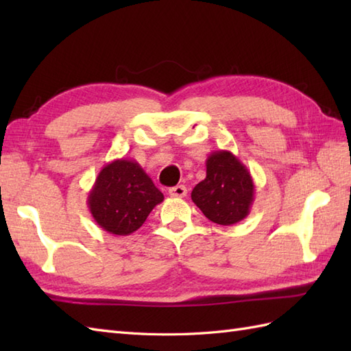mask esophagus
<instances>
[{
  "mask_svg": "<svg viewBox=\"0 0 351 351\" xmlns=\"http://www.w3.org/2000/svg\"><path fill=\"white\" fill-rule=\"evenodd\" d=\"M187 195V189L184 185H176V187H171L169 190V196L170 197H184Z\"/></svg>",
  "mask_w": 351,
  "mask_h": 351,
  "instance_id": "obj_1",
  "label": "esophagus"
}]
</instances>
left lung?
<instances>
[{"mask_svg":"<svg viewBox=\"0 0 351 351\" xmlns=\"http://www.w3.org/2000/svg\"><path fill=\"white\" fill-rule=\"evenodd\" d=\"M191 200L208 220L230 226L249 215L255 182L232 152L214 151L206 158V178L193 189Z\"/></svg>","mask_w":351,"mask_h":351,"instance_id":"obj_1","label":"left lung"}]
</instances>
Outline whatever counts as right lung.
I'll use <instances>...</instances> for the list:
<instances>
[{"mask_svg": "<svg viewBox=\"0 0 351 351\" xmlns=\"http://www.w3.org/2000/svg\"><path fill=\"white\" fill-rule=\"evenodd\" d=\"M162 200V193L136 160L119 158L101 169L87 205L99 228L123 237L136 232Z\"/></svg>", "mask_w": 351, "mask_h": 351, "instance_id": "add662e5", "label": "right lung"}]
</instances>
